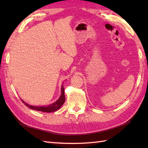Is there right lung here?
<instances>
[{
  "instance_id": "right-lung-1",
  "label": "right lung",
  "mask_w": 148,
  "mask_h": 148,
  "mask_svg": "<svg viewBox=\"0 0 148 148\" xmlns=\"http://www.w3.org/2000/svg\"><path fill=\"white\" fill-rule=\"evenodd\" d=\"M61 95L60 97V98L56 100V101L54 103H51L49 106H31L28 104L26 102H25L23 100L21 101L23 102L25 105L28 108L33 109V110H36V111H42V112H55L57 110H58L60 108H61L62 106L64 104L65 101V95H64V85H62L61 88Z\"/></svg>"
}]
</instances>
